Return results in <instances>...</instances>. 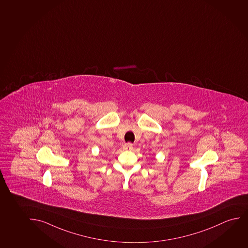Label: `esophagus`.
Instances as JSON below:
<instances>
[{
	"label": "esophagus",
	"instance_id": "34e87169",
	"mask_svg": "<svg viewBox=\"0 0 248 248\" xmlns=\"http://www.w3.org/2000/svg\"><path fill=\"white\" fill-rule=\"evenodd\" d=\"M123 149L126 150H133V143H127L126 144H124Z\"/></svg>",
	"mask_w": 248,
	"mask_h": 248
}]
</instances>
